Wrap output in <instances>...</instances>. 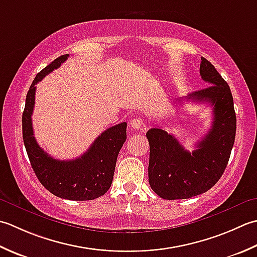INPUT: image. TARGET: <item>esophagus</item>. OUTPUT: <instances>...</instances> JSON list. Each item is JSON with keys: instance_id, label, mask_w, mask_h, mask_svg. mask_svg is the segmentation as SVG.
Returning a JSON list of instances; mask_svg holds the SVG:
<instances>
[{"instance_id": "34e87169", "label": "esophagus", "mask_w": 257, "mask_h": 257, "mask_svg": "<svg viewBox=\"0 0 257 257\" xmlns=\"http://www.w3.org/2000/svg\"><path fill=\"white\" fill-rule=\"evenodd\" d=\"M130 126H131V128L135 130V131L143 130V126H144L143 119L141 118V117H134L132 121L130 122Z\"/></svg>"}]
</instances>
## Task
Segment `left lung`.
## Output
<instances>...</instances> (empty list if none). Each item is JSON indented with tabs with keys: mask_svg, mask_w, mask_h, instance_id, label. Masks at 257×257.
Returning a JSON list of instances; mask_svg holds the SVG:
<instances>
[{
	"mask_svg": "<svg viewBox=\"0 0 257 257\" xmlns=\"http://www.w3.org/2000/svg\"><path fill=\"white\" fill-rule=\"evenodd\" d=\"M200 74L209 86L187 96L213 106V124L190 153L172 134L162 128L146 133L150 143L149 182L164 200L200 195L216 184L226 169L236 133L234 102L226 81L211 62L202 57Z\"/></svg>",
	"mask_w": 257,
	"mask_h": 257,
	"instance_id": "1",
	"label": "left lung"
}]
</instances>
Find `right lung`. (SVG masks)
Returning a JSON list of instances; mask_svg holds the SVG:
<instances>
[{
  "label": "right lung",
  "mask_w": 257,
  "mask_h": 257,
  "mask_svg": "<svg viewBox=\"0 0 257 257\" xmlns=\"http://www.w3.org/2000/svg\"><path fill=\"white\" fill-rule=\"evenodd\" d=\"M69 54L62 55L35 76L25 99L22 115L23 142L32 169L41 184L57 197L90 201L105 194L111 187L119 150L126 140V123L107 128L94 141L84 154L71 161H59L42 150L34 138L32 113L36 84L60 67Z\"/></svg>",
  "instance_id": "1"
}]
</instances>
